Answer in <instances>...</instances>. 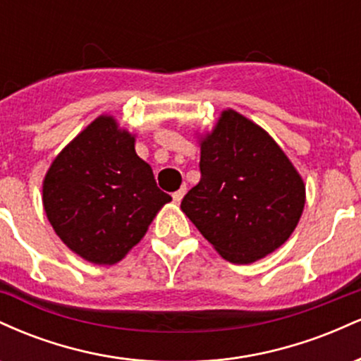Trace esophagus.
<instances>
[{"label": "esophagus", "instance_id": "34e87169", "mask_svg": "<svg viewBox=\"0 0 361 361\" xmlns=\"http://www.w3.org/2000/svg\"><path fill=\"white\" fill-rule=\"evenodd\" d=\"M185 193H186V186L183 185V186H181L180 190H176V192L173 193V200H175V202H178V204H180L181 198L185 197Z\"/></svg>", "mask_w": 361, "mask_h": 361}]
</instances>
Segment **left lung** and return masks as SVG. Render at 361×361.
<instances>
[{
  "label": "left lung",
  "instance_id": "obj_1",
  "mask_svg": "<svg viewBox=\"0 0 361 361\" xmlns=\"http://www.w3.org/2000/svg\"><path fill=\"white\" fill-rule=\"evenodd\" d=\"M200 175L181 210L231 263L270 255L295 229L304 181L275 140L238 111H222L202 140Z\"/></svg>",
  "mask_w": 361,
  "mask_h": 361
}]
</instances>
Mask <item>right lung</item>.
I'll return each instance as SVG.
<instances>
[{
    "instance_id": "add662e5",
    "label": "right lung",
    "mask_w": 361,
    "mask_h": 361,
    "mask_svg": "<svg viewBox=\"0 0 361 361\" xmlns=\"http://www.w3.org/2000/svg\"><path fill=\"white\" fill-rule=\"evenodd\" d=\"M44 209L62 243L91 263L114 264L171 200L135 154L134 137L98 117L62 149L44 180Z\"/></svg>"
}]
</instances>
